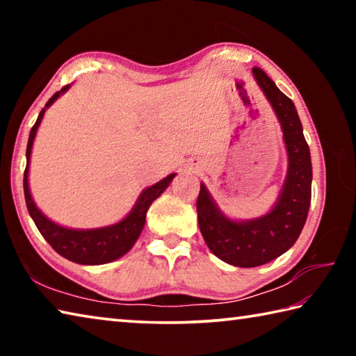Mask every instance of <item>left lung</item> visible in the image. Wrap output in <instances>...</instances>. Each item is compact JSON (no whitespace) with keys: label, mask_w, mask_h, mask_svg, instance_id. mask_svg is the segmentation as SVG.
Returning <instances> with one entry per match:
<instances>
[{"label":"left lung","mask_w":356,"mask_h":356,"mask_svg":"<svg viewBox=\"0 0 356 356\" xmlns=\"http://www.w3.org/2000/svg\"><path fill=\"white\" fill-rule=\"evenodd\" d=\"M252 75L278 116L287 149V177L278 202L267 215L246 221H232L221 213L204 184L196 202L197 222L210 251L221 261L245 268L273 261L297 242L309 212L312 182L309 146L293 102L264 70L254 67Z\"/></svg>","instance_id":"left-lung-1"}]
</instances>
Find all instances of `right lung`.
<instances>
[{"mask_svg": "<svg viewBox=\"0 0 356 356\" xmlns=\"http://www.w3.org/2000/svg\"><path fill=\"white\" fill-rule=\"evenodd\" d=\"M69 89L64 86L61 91L53 94V97L47 102L44 110L39 113V118L33 125L31 131H29V140L26 146V170L25 176H23V190H25V201L28 212L31 215L33 221L38 226L39 232L42 234L48 243L51 245V248L55 250L58 254L63 257L69 259L72 262L83 264V265H100V264H108L111 261H116V259L122 257L125 252H127L131 246L140 237V234L144 227V222H146V213L156 197H159L161 193H163L168 185L171 184L176 174H170V176L165 177L160 182L155 185L149 186V188L144 190L135 207L131 209V212L125 216L122 221L116 222L113 226L106 227H99V229H69L63 227L48 220L47 216L40 212V210L35 207V204L31 197V193H29V185H28V170H29V156H31V149H33V141L35 138V131H38L40 120L44 118V113L48 106H50L53 102H55L59 95L65 92Z\"/></svg>", "mask_w": 356, "mask_h": 356, "instance_id": "1", "label": "right lung"}]
</instances>
